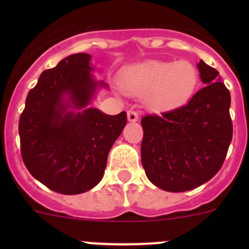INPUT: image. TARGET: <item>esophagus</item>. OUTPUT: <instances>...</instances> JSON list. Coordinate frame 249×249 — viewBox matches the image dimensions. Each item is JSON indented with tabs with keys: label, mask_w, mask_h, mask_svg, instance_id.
<instances>
[{
	"label": "esophagus",
	"mask_w": 249,
	"mask_h": 249,
	"mask_svg": "<svg viewBox=\"0 0 249 249\" xmlns=\"http://www.w3.org/2000/svg\"><path fill=\"white\" fill-rule=\"evenodd\" d=\"M127 120L129 122H137L139 120V113L134 109L127 110Z\"/></svg>",
	"instance_id": "obj_1"
}]
</instances>
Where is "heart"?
I'll list each match as a JSON object with an SVG mask.
<instances>
[{"label": "heart", "mask_w": 249, "mask_h": 249, "mask_svg": "<svg viewBox=\"0 0 249 249\" xmlns=\"http://www.w3.org/2000/svg\"><path fill=\"white\" fill-rule=\"evenodd\" d=\"M199 82L197 70L192 62L150 60L126 67L120 85L126 94L143 96L154 109H173L190 100Z\"/></svg>", "instance_id": "1"}]
</instances>
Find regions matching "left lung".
<instances>
[{"mask_svg":"<svg viewBox=\"0 0 249 249\" xmlns=\"http://www.w3.org/2000/svg\"><path fill=\"white\" fill-rule=\"evenodd\" d=\"M205 87L187 105L142 118L141 159L148 179L166 192L192 190L222 167L232 139L230 92L219 72L197 64Z\"/></svg>","mask_w":249,"mask_h":249,"instance_id":"left-lung-1","label":"left lung"}]
</instances>
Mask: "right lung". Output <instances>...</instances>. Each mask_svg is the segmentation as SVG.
<instances>
[{
  "label": "right lung",
  "mask_w": 249,
  "mask_h": 249,
  "mask_svg": "<svg viewBox=\"0 0 249 249\" xmlns=\"http://www.w3.org/2000/svg\"><path fill=\"white\" fill-rule=\"evenodd\" d=\"M90 59L78 53L46 70L27 94L20 115L25 166L60 194L88 192L102 179L110 148L127 122L126 112L108 115L87 107L96 88L107 87L94 80Z\"/></svg>",
  "instance_id": "add662e5"
}]
</instances>
